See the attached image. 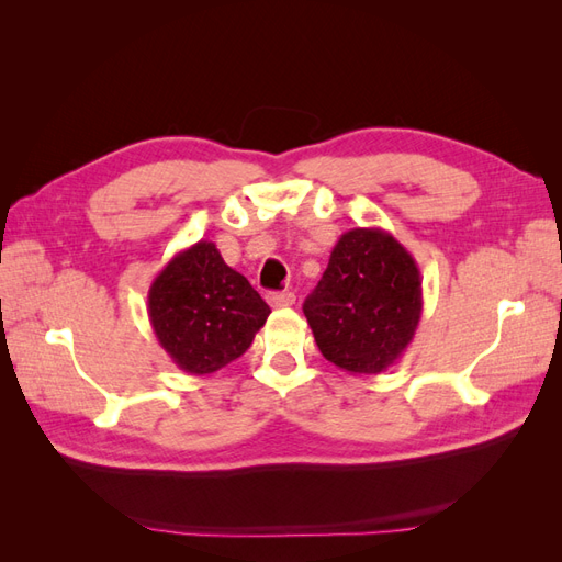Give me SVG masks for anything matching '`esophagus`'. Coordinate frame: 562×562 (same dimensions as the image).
<instances>
[{
    "label": "esophagus",
    "mask_w": 562,
    "mask_h": 562,
    "mask_svg": "<svg viewBox=\"0 0 562 562\" xmlns=\"http://www.w3.org/2000/svg\"><path fill=\"white\" fill-rule=\"evenodd\" d=\"M267 302L271 304V307H291V304H295V293H291V291L269 293Z\"/></svg>",
    "instance_id": "esophagus-1"
}]
</instances>
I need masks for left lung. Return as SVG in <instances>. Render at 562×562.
Returning <instances> with one entry per match:
<instances>
[{
  "mask_svg": "<svg viewBox=\"0 0 562 562\" xmlns=\"http://www.w3.org/2000/svg\"><path fill=\"white\" fill-rule=\"evenodd\" d=\"M422 304L419 267L405 246L386 229L353 227L337 239L304 316L330 363L380 375L413 342Z\"/></svg>",
  "mask_w": 562,
  "mask_h": 562,
  "instance_id": "left-lung-1",
  "label": "left lung"
}]
</instances>
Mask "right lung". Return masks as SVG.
<instances>
[{"mask_svg":"<svg viewBox=\"0 0 562 562\" xmlns=\"http://www.w3.org/2000/svg\"><path fill=\"white\" fill-rule=\"evenodd\" d=\"M147 314L161 349L190 375L236 361L271 310L213 241L176 252L147 293Z\"/></svg>","mask_w":562,"mask_h":562,"instance_id":"1","label":"right lung"}]
</instances>
